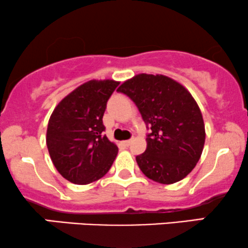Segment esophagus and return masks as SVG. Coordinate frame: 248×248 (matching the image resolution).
<instances>
[{
    "instance_id": "34e87169",
    "label": "esophagus",
    "mask_w": 248,
    "mask_h": 248,
    "mask_svg": "<svg viewBox=\"0 0 248 248\" xmlns=\"http://www.w3.org/2000/svg\"><path fill=\"white\" fill-rule=\"evenodd\" d=\"M131 142H132V140H125L124 145H125V146H130Z\"/></svg>"
}]
</instances>
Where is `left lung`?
Instances as JSON below:
<instances>
[{"label": "left lung", "instance_id": "8db88e82", "mask_svg": "<svg viewBox=\"0 0 248 248\" xmlns=\"http://www.w3.org/2000/svg\"><path fill=\"white\" fill-rule=\"evenodd\" d=\"M117 92L138 107L151 129L145 153L136 157L142 173L161 184L179 182L194 169L206 139L202 114L186 88L163 75H140Z\"/></svg>", "mask_w": 248, "mask_h": 248}]
</instances>
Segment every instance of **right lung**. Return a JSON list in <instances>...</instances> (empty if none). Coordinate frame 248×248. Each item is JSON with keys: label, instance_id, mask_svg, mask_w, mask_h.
<instances>
[{"label": "right lung", "instance_id": "right-lung-1", "mask_svg": "<svg viewBox=\"0 0 248 248\" xmlns=\"http://www.w3.org/2000/svg\"><path fill=\"white\" fill-rule=\"evenodd\" d=\"M118 85L110 79L85 82L64 97L50 116L48 152L57 171L73 184L102 178L114 163L118 148L103 134L102 118Z\"/></svg>", "mask_w": 248, "mask_h": 248}]
</instances>
